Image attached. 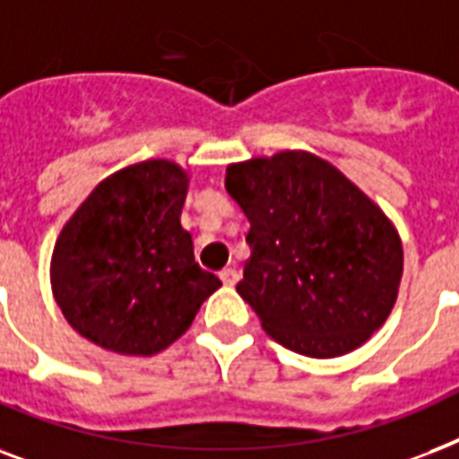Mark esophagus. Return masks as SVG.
<instances>
[{
    "label": "esophagus",
    "instance_id": "esophagus-1",
    "mask_svg": "<svg viewBox=\"0 0 459 459\" xmlns=\"http://www.w3.org/2000/svg\"><path fill=\"white\" fill-rule=\"evenodd\" d=\"M220 280H222L227 287H234L237 285V280H239V273H237L234 268H225L222 273H220Z\"/></svg>",
    "mask_w": 459,
    "mask_h": 459
}]
</instances>
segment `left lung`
Instances as JSON below:
<instances>
[{
    "label": "left lung",
    "mask_w": 459,
    "mask_h": 459,
    "mask_svg": "<svg viewBox=\"0 0 459 459\" xmlns=\"http://www.w3.org/2000/svg\"><path fill=\"white\" fill-rule=\"evenodd\" d=\"M225 189L251 222L237 292L275 342L330 359L381 328L403 278V241L337 167L282 151L227 167Z\"/></svg>",
    "instance_id": "8db88e82"
}]
</instances>
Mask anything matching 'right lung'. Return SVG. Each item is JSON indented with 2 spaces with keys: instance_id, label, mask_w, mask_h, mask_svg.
<instances>
[{
  "instance_id": "right-lung-1",
  "label": "right lung",
  "mask_w": 459,
  "mask_h": 459,
  "mask_svg": "<svg viewBox=\"0 0 459 459\" xmlns=\"http://www.w3.org/2000/svg\"><path fill=\"white\" fill-rule=\"evenodd\" d=\"M189 174L145 160L102 179L56 237L52 294L102 350L151 357L181 337L222 282L194 258L181 227Z\"/></svg>"
}]
</instances>
